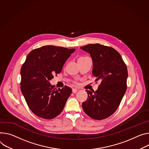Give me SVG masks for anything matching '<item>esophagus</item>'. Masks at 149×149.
<instances>
[{"label":"esophagus","mask_w":149,"mask_h":149,"mask_svg":"<svg viewBox=\"0 0 149 149\" xmlns=\"http://www.w3.org/2000/svg\"><path fill=\"white\" fill-rule=\"evenodd\" d=\"M78 90H77V88H73V89H72V92H73L74 93H76L78 91Z\"/></svg>","instance_id":"1"}]
</instances>
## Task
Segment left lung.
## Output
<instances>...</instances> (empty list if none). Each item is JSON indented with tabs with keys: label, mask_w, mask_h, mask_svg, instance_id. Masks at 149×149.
<instances>
[{
	"label": "left lung",
	"mask_w": 149,
	"mask_h": 149,
	"mask_svg": "<svg viewBox=\"0 0 149 149\" xmlns=\"http://www.w3.org/2000/svg\"><path fill=\"white\" fill-rule=\"evenodd\" d=\"M88 53L93 61V75L101 79L98 89L93 93L86 90L87 100L82 103L85 113L90 118L102 120L117 109L127 90V68L120 54L113 48L100 44L81 47Z\"/></svg>",
	"instance_id": "obj_1"
}]
</instances>
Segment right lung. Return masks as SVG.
<instances>
[{"instance_id": "obj_1", "label": "right lung", "mask_w": 149, "mask_h": 149, "mask_svg": "<svg viewBox=\"0 0 149 149\" xmlns=\"http://www.w3.org/2000/svg\"><path fill=\"white\" fill-rule=\"evenodd\" d=\"M75 49L45 46L32 50L21 69V90L31 111L46 119L56 117L63 111L72 89L56 88L49 81L61 72Z\"/></svg>"}]
</instances>
